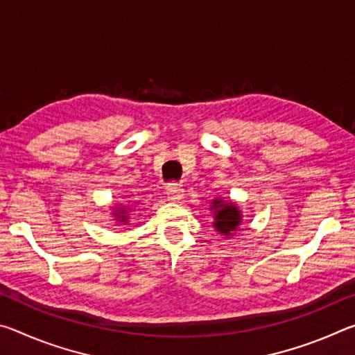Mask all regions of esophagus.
Segmentation results:
<instances>
[{
    "label": "esophagus",
    "instance_id": "34e87169",
    "mask_svg": "<svg viewBox=\"0 0 355 355\" xmlns=\"http://www.w3.org/2000/svg\"><path fill=\"white\" fill-rule=\"evenodd\" d=\"M166 194H167V199L172 200V202H177L183 197V189H182V186H180V184L171 183V184H167Z\"/></svg>",
    "mask_w": 355,
    "mask_h": 355
}]
</instances>
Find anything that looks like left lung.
<instances>
[{
    "instance_id": "1",
    "label": "left lung",
    "mask_w": 355,
    "mask_h": 355,
    "mask_svg": "<svg viewBox=\"0 0 355 355\" xmlns=\"http://www.w3.org/2000/svg\"><path fill=\"white\" fill-rule=\"evenodd\" d=\"M211 209L214 214L213 225L220 235L230 236L232 233L236 232L238 227L241 225V209L238 208L235 202H224L222 199H214Z\"/></svg>"
}]
</instances>
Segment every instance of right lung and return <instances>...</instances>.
<instances>
[{
	"label": "right lung",
	"mask_w": 355,
	"mask_h": 355,
	"mask_svg": "<svg viewBox=\"0 0 355 355\" xmlns=\"http://www.w3.org/2000/svg\"><path fill=\"white\" fill-rule=\"evenodd\" d=\"M128 208L125 207H120V208H116V211H114V216H116V219L119 222H122V224H127L128 220Z\"/></svg>",
	"instance_id": "add662e5"
}]
</instances>
